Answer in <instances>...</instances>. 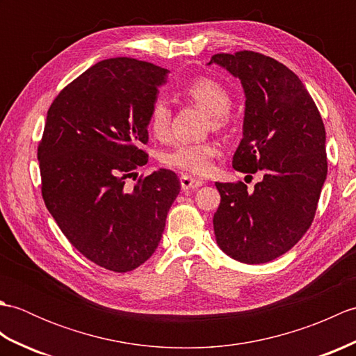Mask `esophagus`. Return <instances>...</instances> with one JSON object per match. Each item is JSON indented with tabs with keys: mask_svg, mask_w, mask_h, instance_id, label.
<instances>
[{
	"mask_svg": "<svg viewBox=\"0 0 356 356\" xmlns=\"http://www.w3.org/2000/svg\"><path fill=\"white\" fill-rule=\"evenodd\" d=\"M203 185V180H199V179H193L190 176H186V174H184L182 177H180V186H182L184 191H188V190H195V188H199Z\"/></svg>",
	"mask_w": 356,
	"mask_h": 356,
	"instance_id": "34e87169",
	"label": "esophagus"
}]
</instances>
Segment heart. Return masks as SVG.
<instances>
[{
	"instance_id": "1",
	"label": "heart",
	"mask_w": 356,
	"mask_h": 356,
	"mask_svg": "<svg viewBox=\"0 0 356 356\" xmlns=\"http://www.w3.org/2000/svg\"><path fill=\"white\" fill-rule=\"evenodd\" d=\"M184 95L199 105L213 116V125L220 128L228 120V111L231 108V95L220 82L211 78H197L188 82L184 88ZM171 108L168 102L162 97L151 105L148 127L156 138L163 139L170 133ZM218 154V147L214 142L197 143H179L163 156V163L171 168L203 176L213 168V159Z\"/></svg>"
}]
</instances>
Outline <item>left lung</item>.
<instances>
[{
	"mask_svg": "<svg viewBox=\"0 0 356 356\" xmlns=\"http://www.w3.org/2000/svg\"><path fill=\"white\" fill-rule=\"evenodd\" d=\"M208 64L223 67L245 90L243 139L232 166L263 174L254 191L243 182H216L217 245L241 263H268L312 225L327 176L326 130L303 82L274 58L243 50L217 53Z\"/></svg>",
	"mask_w": 356,
	"mask_h": 356,
	"instance_id": "left-lung-1",
	"label": "left lung"
}]
</instances>
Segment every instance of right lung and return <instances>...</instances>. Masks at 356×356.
<instances>
[{"label":"right lung","instance_id":"add662e5","mask_svg":"<svg viewBox=\"0 0 356 356\" xmlns=\"http://www.w3.org/2000/svg\"><path fill=\"white\" fill-rule=\"evenodd\" d=\"M168 70L133 58L90 67L56 96L38 147L45 207L97 266L139 268L154 254L180 191L176 172L133 177L148 162V116Z\"/></svg>","mask_w":356,"mask_h":356}]
</instances>
